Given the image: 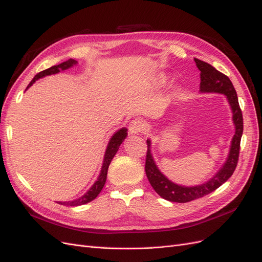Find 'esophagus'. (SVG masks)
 I'll list each match as a JSON object with an SVG mask.
<instances>
[{
  "mask_svg": "<svg viewBox=\"0 0 262 262\" xmlns=\"http://www.w3.org/2000/svg\"><path fill=\"white\" fill-rule=\"evenodd\" d=\"M146 123L141 121V120H133L130 123H129V133L130 134H139V133H142L143 130L146 129Z\"/></svg>",
  "mask_w": 262,
  "mask_h": 262,
  "instance_id": "1",
  "label": "esophagus"
}]
</instances>
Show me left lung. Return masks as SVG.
<instances>
[{
    "label": "left lung",
    "instance_id": "obj_1",
    "mask_svg": "<svg viewBox=\"0 0 262 262\" xmlns=\"http://www.w3.org/2000/svg\"><path fill=\"white\" fill-rule=\"evenodd\" d=\"M195 62L198 70L200 71V91L217 92V94H224L227 97L233 111L235 135L232 139L229 158H227L223 167L209 182L193 187H184L176 185L171 181H168L158 170L152 156L150 154V140H147L148 149L146 154L145 171L151 186H152L160 197L172 202H180V204L189 202L208 195V193L220 187L223 183H225L233 175L238 162L241 139L244 128L243 114L238 103L237 94H236V90L230 78L204 61L195 58Z\"/></svg>",
    "mask_w": 262,
    "mask_h": 262
}]
</instances>
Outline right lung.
Returning a JSON list of instances; mask_svg holds the SVG:
<instances>
[{
	"label": "right lung",
	"instance_id": "right-lung-1",
	"mask_svg": "<svg viewBox=\"0 0 262 262\" xmlns=\"http://www.w3.org/2000/svg\"><path fill=\"white\" fill-rule=\"evenodd\" d=\"M77 62L74 61V60H69L66 61L64 63H61L58 65H54L52 67H50V69H47L45 71H42L40 73H38L35 77H33V79L29 82V85L27 86V88H29L33 82H35L38 78H41L43 77V76H47V75H51V74H56L58 72L61 71H64L66 69H69V67L73 66L74 64H76ZM126 136H127V129L125 128H122L121 130H119L117 133L114 134V136L111 138V140H110L108 145H107V148H106V151H105V155H104V160H103V165H102V168H101V173L98 177L97 182L94 184V186H92L85 195H83L82 197H80L79 199H76V200H73V201H69V202H58V204L61 205H67V206H80V205H85L87 204V202L94 200L99 193L100 191L102 190L104 184H105V181H106V175H107V168H108V165L110 163H111L112 159L114 158L115 154L117 152V150H119V147L121 146V143L123 142V140L126 138Z\"/></svg>",
	"mask_w": 262,
	"mask_h": 262
}]
</instances>
